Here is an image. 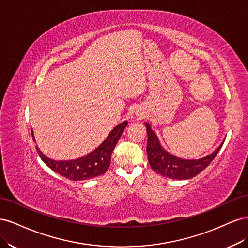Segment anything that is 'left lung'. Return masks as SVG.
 <instances>
[{
  "mask_svg": "<svg viewBox=\"0 0 248 248\" xmlns=\"http://www.w3.org/2000/svg\"><path fill=\"white\" fill-rule=\"evenodd\" d=\"M145 125L148 133L147 154L150 166L154 171L170 179L185 180L199 175L211 163L222 146L221 144L213 153L202 157L201 159H181L167 152L161 147L158 138L151 129V126L148 123H145Z\"/></svg>",
  "mask_w": 248,
  "mask_h": 248,
  "instance_id": "1",
  "label": "left lung"
}]
</instances>
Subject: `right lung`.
Masks as SVG:
<instances>
[{"instance_id":"obj_1","label":"right lung","mask_w":248,"mask_h":248,"mask_svg":"<svg viewBox=\"0 0 248 248\" xmlns=\"http://www.w3.org/2000/svg\"><path fill=\"white\" fill-rule=\"evenodd\" d=\"M128 124L127 121L122 122L116 126L112 129L108 137L106 139L102 144L95 149L91 153L87 154L84 157H80L78 159L66 160V161H57L52 160L48 157L40 152L38 147H36L37 152H38L40 158L46 166L54 171L58 172L61 176L72 180V181H82V180H88L91 178H95L97 176L103 175L106 172L110 164L111 153L117 145V142L122 136L123 130ZM32 137L34 139V134L32 131Z\"/></svg>"}]
</instances>
